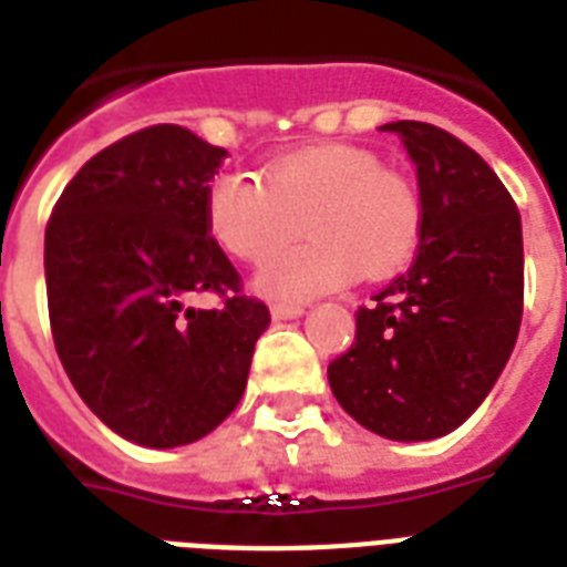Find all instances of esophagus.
I'll use <instances>...</instances> for the list:
<instances>
[{
	"mask_svg": "<svg viewBox=\"0 0 567 567\" xmlns=\"http://www.w3.org/2000/svg\"><path fill=\"white\" fill-rule=\"evenodd\" d=\"M270 315H274V320H293L300 318V315H306V309H302V306H288V302H276L274 309H270Z\"/></svg>",
	"mask_w": 567,
	"mask_h": 567,
	"instance_id": "34e87169",
	"label": "esophagus"
}]
</instances>
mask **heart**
<instances>
[{"label": "heart", "instance_id": "1", "mask_svg": "<svg viewBox=\"0 0 567 567\" xmlns=\"http://www.w3.org/2000/svg\"><path fill=\"white\" fill-rule=\"evenodd\" d=\"M302 247L258 267L256 288L270 300H309L368 276L394 274L417 249L421 194L409 176L353 144H323L279 155L261 182L217 173L205 188V226L229 256L261 261L297 235Z\"/></svg>", "mask_w": 567, "mask_h": 567}]
</instances>
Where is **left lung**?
I'll list each match as a JSON object with an SVG mask.
<instances>
[{
    "mask_svg": "<svg viewBox=\"0 0 567 567\" xmlns=\"http://www.w3.org/2000/svg\"><path fill=\"white\" fill-rule=\"evenodd\" d=\"M423 205L414 265L355 315V341L329 364L353 421L391 441L447 435L480 409L518 341L520 214L497 173L458 137L396 120Z\"/></svg>",
    "mask_w": 567,
    "mask_h": 567,
    "instance_id": "left-lung-1",
    "label": "left lung"
}]
</instances>
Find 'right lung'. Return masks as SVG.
<instances>
[{"label":"right lung","instance_id":"1","mask_svg":"<svg viewBox=\"0 0 567 567\" xmlns=\"http://www.w3.org/2000/svg\"><path fill=\"white\" fill-rule=\"evenodd\" d=\"M226 155L190 128L150 126L93 155L49 217L58 359L87 409L141 447H182L220 426L270 327L205 226V188ZM205 290L227 302L190 307Z\"/></svg>","mask_w":567,"mask_h":567}]
</instances>
